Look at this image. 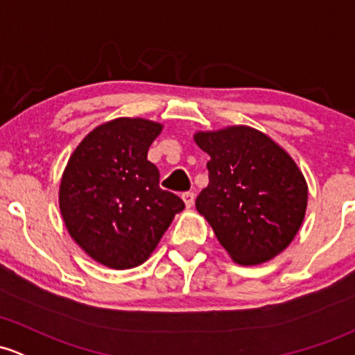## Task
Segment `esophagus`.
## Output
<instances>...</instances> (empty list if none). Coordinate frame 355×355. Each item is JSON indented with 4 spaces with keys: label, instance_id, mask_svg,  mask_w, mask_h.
<instances>
[{
    "label": "esophagus",
    "instance_id": "obj_1",
    "mask_svg": "<svg viewBox=\"0 0 355 355\" xmlns=\"http://www.w3.org/2000/svg\"><path fill=\"white\" fill-rule=\"evenodd\" d=\"M182 199H184L185 207L190 209V207L193 206V200H196V196H193V192H185V193H182Z\"/></svg>",
    "mask_w": 355,
    "mask_h": 355
}]
</instances>
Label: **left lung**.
<instances>
[{
    "label": "left lung",
    "instance_id": "1",
    "mask_svg": "<svg viewBox=\"0 0 355 355\" xmlns=\"http://www.w3.org/2000/svg\"><path fill=\"white\" fill-rule=\"evenodd\" d=\"M209 184L197 212L234 263L260 266L289 246L308 206V184L289 153L248 125L199 130Z\"/></svg>",
    "mask_w": 355,
    "mask_h": 355
}]
</instances>
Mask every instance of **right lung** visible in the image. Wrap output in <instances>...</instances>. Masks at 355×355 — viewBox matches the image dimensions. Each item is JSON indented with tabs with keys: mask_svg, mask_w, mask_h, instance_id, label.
<instances>
[{
	"mask_svg": "<svg viewBox=\"0 0 355 355\" xmlns=\"http://www.w3.org/2000/svg\"><path fill=\"white\" fill-rule=\"evenodd\" d=\"M163 124L119 117L100 124L69 156L59 185L66 230L88 257L125 270L155 252L185 204L159 189L158 168L148 149Z\"/></svg>",
	"mask_w": 355,
	"mask_h": 355,
	"instance_id": "1",
	"label": "right lung"
}]
</instances>
